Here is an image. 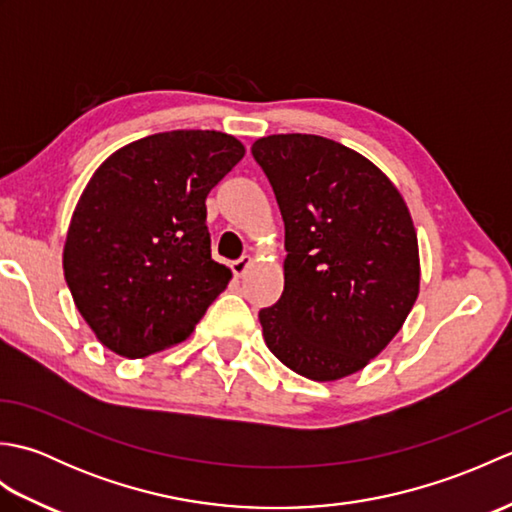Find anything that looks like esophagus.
Returning <instances> with one entry per match:
<instances>
[{"label": "esophagus", "mask_w": 512, "mask_h": 512, "mask_svg": "<svg viewBox=\"0 0 512 512\" xmlns=\"http://www.w3.org/2000/svg\"><path fill=\"white\" fill-rule=\"evenodd\" d=\"M250 262H253V259H250L248 255H244V257H239L237 262H233V275L235 277H244L246 275V270H248V266H250Z\"/></svg>", "instance_id": "34e87169"}]
</instances>
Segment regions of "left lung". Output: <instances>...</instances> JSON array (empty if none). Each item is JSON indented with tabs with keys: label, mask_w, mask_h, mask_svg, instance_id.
Returning a JSON list of instances; mask_svg holds the SVG:
<instances>
[{
	"label": "left lung",
	"mask_w": 512,
	"mask_h": 512,
	"mask_svg": "<svg viewBox=\"0 0 512 512\" xmlns=\"http://www.w3.org/2000/svg\"><path fill=\"white\" fill-rule=\"evenodd\" d=\"M286 226L284 292L259 310L264 341L306 378L363 369L402 328L420 288L405 200L367 158L330 138L275 134L250 147Z\"/></svg>",
	"instance_id": "1"
}]
</instances>
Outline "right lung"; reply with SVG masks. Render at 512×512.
Segmentation results:
<instances>
[{"label":"right lung","instance_id":"add662e5","mask_svg":"<svg viewBox=\"0 0 512 512\" xmlns=\"http://www.w3.org/2000/svg\"><path fill=\"white\" fill-rule=\"evenodd\" d=\"M222 132L176 129L114 151L76 204L63 273L105 347L143 358L182 343L228 286L211 259L206 195L244 158Z\"/></svg>","mask_w":512,"mask_h":512}]
</instances>
